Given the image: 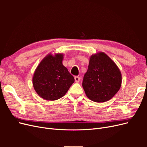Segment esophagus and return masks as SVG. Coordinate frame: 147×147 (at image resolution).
Listing matches in <instances>:
<instances>
[{
    "mask_svg": "<svg viewBox=\"0 0 147 147\" xmlns=\"http://www.w3.org/2000/svg\"><path fill=\"white\" fill-rule=\"evenodd\" d=\"M74 78H75V81L76 83H78L80 82V77L78 76H75Z\"/></svg>",
    "mask_w": 147,
    "mask_h": 147,
    "instance_id": "obj_1",
    "label": "esophagus"
}]
</instances>
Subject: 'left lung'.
I'll return each instance as SVG.
<instances>
[{"label": "left lung", "mask_w": 147, "mask_h": 147, "mask_svg": "<svg viewBox=\"0 0 147 147\" xmlns=\"http://www.w3.org/2000/svg\"><path fill=\"white\" fill-rule=\"evenodd\" d=\"M121 73L114 61L104 52L91 56L82 86L86 96L96 102L108 101L121 88Z\"/></svg>", "instance_id": "8db88e82"}]
</instances>
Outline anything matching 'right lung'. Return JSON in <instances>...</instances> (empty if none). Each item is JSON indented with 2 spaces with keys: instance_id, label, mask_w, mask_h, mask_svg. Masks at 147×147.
Masks as SVG:
<instances>
[{
  "instance_id": "obj_1",
  "label": "right lung",
  "mask_w": 147,
  "mask_h": 147,
  "mask_svg": "<svg viewBox=\"0 0 147 147\" xmlns=\"http://www.w3.org/2000/svg\"><path fill=\"white\" fill-rule=\"evenodd\" d=\"M64 55L48 54L35 69L32 84L39 96L47 100H55L63 97L75 80L63 64Z\"/></svg>"
}]
</instances>
